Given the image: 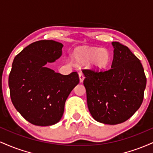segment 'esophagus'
Returning <instances> with one entry per match:
<instances>
[{"label": "esophagus", "instance_id": "34e87169", "mask_svg": "<svg viewBox=\"0 0 153 153\" xmlns=\"http://www.w3.org/2000/svg\"><path fill=\"white\" fill-rule=\"evenodd\" d=\"M79 78H80V82H82L84 80V75L82 72H80L79 73Z\"/></svg>", "mask_w": 153, "mask_h": 153}]
</instances>
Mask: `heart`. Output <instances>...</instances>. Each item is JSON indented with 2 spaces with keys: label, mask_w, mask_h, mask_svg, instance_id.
<instances>
[{
  "label": "heart",
  "mask_w": 153,
  "mask_h": 153,
  "mask_svg": "<svg viewBox=\"0 0 153 153\" xmlns=\"http://www.w3.org/2000/svg\"><path fill=\"white\" fill-rule=\"evenodd\" d=\"M72 59L79 65L88 64L96 70L106 68L111 61L110 52L103 47L77 48L72 53Z\"/></svg>",
  "instance_id": "heart-1"
}]
</instances>
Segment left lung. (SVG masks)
<instances>
[{"label":"left lung","instance_id":"obj_1","mask_svg":"<svg viewBox=\"0 0 153 153\" xmlns=\"http://www.w3.org/2000/svg\"><path fill=\"white\" fill-rule=\"evenodd\" d=\"M114 59L109 70H82L87 104L93 118L106 124L129 119L139 109L147 79L140 60L127 46L113 42Z\"/></svg>","mask_w":153,"mask_h":153}]
</instances>
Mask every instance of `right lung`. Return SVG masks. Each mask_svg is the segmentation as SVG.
I'll use <instances>...</instances> for the list:
<instances>
[{"label":"right lung","instance_id":"1","mask_svg":"<svg viewBox=\"0 0 153 153\" xmlns=\"http://www.w3.org/2000/svg\"><path fill=\"white\" fill-rule=\"evenodd\" d=\"M62 47L53 40H40L13 59L8 78L10 99L20 114L34 125L58 122L66 99L80 81L77 72L64 75L46 66L60 57Z\"/></svg>","mask_w":153,"mask_h":153}]
</instances>
